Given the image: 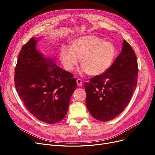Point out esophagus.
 Instances as JSON below:
<instances>
[{
	"mask_svg": "<svg viewBox=\"0 0 155 155\" xmlns=\"http://www.w3.org/2000/svg\"><path fill=\"white\" fill-rule=\"evenodd\" d=\"M77 84L78 86H82V81L81 79H77Z\"/></svg>",
	"mask_w": 155,
	"mask_h": 155,
	"instance_id": "34e87169",
	"label": "esophagus"
}]
</instances>
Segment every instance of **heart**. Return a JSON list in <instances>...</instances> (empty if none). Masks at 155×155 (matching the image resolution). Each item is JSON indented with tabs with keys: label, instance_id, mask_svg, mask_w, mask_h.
<instances>
[{
	"label": "heart",
	"instance_id": "1",
	"mask_svg": "<svg viewBox=\"0 0 155 155\" xmlns=\"http://www.w3.org/2000/svg\"><path fill=\"white\" fill-rule=\"evenodd\" d=\"M116 49L112 43L103 41L95 36H85L73 40L71 48L63 46L60 52V61L67 71H71L80 59L83 66L79 74L99 75L107 71L116 56Z\"/></svg>",
	"mask_w": 155,
	"mask_h": 155
}]
</instances>
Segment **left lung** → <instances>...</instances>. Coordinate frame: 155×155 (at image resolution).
<instances>
[{"instance_id": "obj_1", "label": "left lung", "mask_w": 155, "mask_h": 155, "mask_svg": "<svg viewBox=\"0 0 155 155\" xmlns=\"http://www.w3.org/2000/svg\"><path fill=\"white\" fill-rule=\"evenodd\" d=\"M137 74L135 53L124 40L121 52L109 69L84 84L86 105L91 115L105 122L120 114L131 101Z\"/></svg>"}]
</instances>
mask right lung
<instances>
[{
	"mask_svg": "<svg viewBox=\"0 0 155 155\" xmlns=\"http://www.w3.org/2000/svg\"><path fill=\"white\" fill-rule=\"evenodd\" d=\"M39 39L32 38L20 51L15 68V87L29 112L48 124L59 123L67 115L77 88L70 72L56 64V57L37 50Z\"/></svg>",
	"mask_w": 155,
	"mask_h": 155,
	"instance_id": "add662e5",
	"label": "right lung"
}]
</instances>
